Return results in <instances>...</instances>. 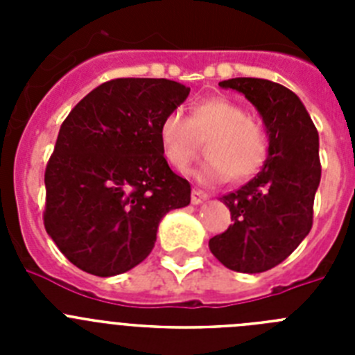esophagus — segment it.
Returning a JSON list of instances; mask_svg holds the SVG:
<instances>
[{"label":"esophagus","mask_w":355,"mask_h":355,"mask_svg":"<svg viewBox=\"0 0 355 355\" xmlns=\"http://www.w3.org/2000/svg\"><path fill=\"white\" fill-rule=\"evenodd\" d=\"M190 199H192V205H200V202H205V200L208 199V193L202 192V190H197V188H193Z\"/></svg>","instance_id":"1"}]
</instances>
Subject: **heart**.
I'll return each mask as SVG.
<instances>
[{
  "mask_svg": "<svg viewBox=\"0 0 355 355\" xmlns=\"http://www.w3.org/2000/svg\"><path fill=\"white\" fill-rule=\"evenodd\" d=\"M162 153L172 167L183 168L196 150L197 137H208L205 162L193 174L202 183L243 181L258 174L268 159L270 140L265 128L249 117L247 110L225 97L199 101L192 117L171 110L159 122Z\"/></svg>",
  "mask_w": 355,
  "mask_h": 355,
  "instance_id": "obj_1",
  "label": "heart"
}]
</instances>
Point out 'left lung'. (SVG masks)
Listing matches in <instances>:
<instances>
[{"instance_id":"1","label":"left lung","mask_w":355,"mask_h":355,"mask_svg":"<svg viewBox=\"0 0 355 355\" xmlns=\"http://www.w3.org/2000/svg\"><path fill=\"white\" fill-rule=\"evenodd\" d=\"M218 85L256 106L270 150L254 180L222 197L233 224L209 240V250L229 270L259 274L283 263L311 231L322 175L318 131L299 96L283 85L259 78Z\"/></svg>"}]
</instances>
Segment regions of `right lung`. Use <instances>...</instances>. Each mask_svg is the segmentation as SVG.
Masks as SVG:
<instances>
[{"label": "right lung", "instance_id": "obj_1", "mask_svg": "<svg viewBox=\"0 0 355 355\" xmlns=\"http://www.w3.org/2000/svg\"><path fill=\"white\" fill-rule=\"evenodd\" d=\"M188 94L165 78H117L62 124L44 175V227L87 274L131 270L155 247L163 216L190 205V183L168 167L158 135Z\"/></svg>", "mask_w": 355, "mask_h": 355}]
</instances>
